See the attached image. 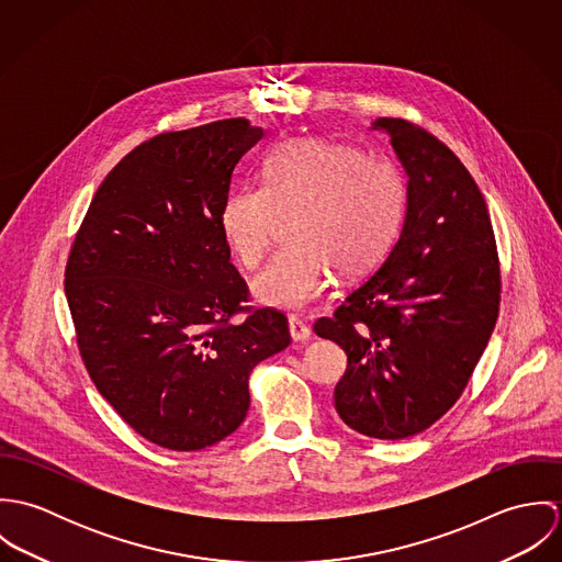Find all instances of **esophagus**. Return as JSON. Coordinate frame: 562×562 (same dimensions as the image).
<instances>
[{
	"instance_id": "1",
	"label": "esophagus",
	"mask_w": 562,
	"mask_h": 562,
	"mask_svg": "<svg viewBox=\"0 0 562 562\" xmlns=\"http://www.w3.org/2000/svg\"><path fill=\"white\" fill-rule=\"evenodd\" d=\"M290 335L294 341H307L312 337V328L299 318H290Z\"/></svg>"
}]
</instances>
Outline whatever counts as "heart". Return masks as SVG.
<instances>
[{
  "instance_id": "b5f03b06",
  "label": "heart",
  "mask_w": 562,
  "mask_h": 562,
  "mask_svg": "<svg viewBox=\"0 0 562 562\" xmlns=\"http://www.w3.org/2000/svg\"><path fill=\"white\" fill-rule=\"evenodd\" d=\"M408 186L390 158L322 138H294L263 161V183L234 190L221 225L246 270H257L277 240L283 218H292L290 241L255 279L259 303L303 312L344 277L372 270L401 234Z\"/></svg>"
}]
</instances>
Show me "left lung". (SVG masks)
Wrapping results in <instances>:
<instances>
[{
  "label": "left lung",
  "mask_w": 562,
  "mask_h": 562,
  "mask_svg": "<svg viewBox=\"0 0 562 562\" xmlns=\"http://www.w3.org/2000/svg\"><path fill=\"white\" fill-rule=\"evenodd\" d=\"M408 175L401 238L330 318L314 324L348 357L335 408L357 432L406 439L465 392L499 312L502 274L484 196L437 136L381 116Z\"/></svg>",
  "instance_id": "8db88e82"
}]
</instances>
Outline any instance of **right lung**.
Masks as SVG:
<instances>
[{
    "label": "right lung",
    "mask_w": 562,
    "mask_h": 562,
    "mask_svg": "<svg viewBox=\"0 0 562 562\" xmlns=\"http://www.w3.org/2000/svg\"><path fill=\"white\" fill-rule=\"evenodd\" d=\"M248 119L161 132L99 186L65 268L99 394L147 441L203 450L246 417L252 368L290 346L288 318L248 305L221 214Z\"/></svg>",
    "instance_id": "add662e5"
}]
</instances>
